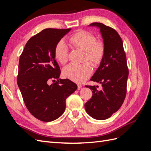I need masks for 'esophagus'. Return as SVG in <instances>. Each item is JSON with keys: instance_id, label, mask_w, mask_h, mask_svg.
I'll use <instances>...</instances> for the list:
<instances>
[{"instance_id": "34e87169", "label": "esophagus", "mask_w": 151, "mask_h": 151, "mask_svg": "<svg viewBox=\"0 0 151 151\" xmlns=\"http://www.w3.org/2000/svg\"><path fill=\"white\" fill-rule=\"evenodd\" d=\"M82 88V85L81 84H77V89L80 90Z\"/></svg>"}]
</instances>
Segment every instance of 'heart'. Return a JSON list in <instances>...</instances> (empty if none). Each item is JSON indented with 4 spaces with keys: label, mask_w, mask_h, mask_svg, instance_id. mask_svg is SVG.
<instances>
[{
    "label": "heart",
    "mask_w": 151,
    "mask_h": 151,
    "mask_svg": "<svg viewBox=\"0 0 151 151\" xmlns=\"http://www.w3.org/2000/svg\"><path fill=\"white\" fill-rule=\"evenodd\" d=\"M96 36L90 32L81 29L73 34L69 42L73 47L84 51L83 62L89 61L97 67L101 64L106 52L105 44L102 40H96ZM69 50L64 40H60L57 43L54 49V56L61 64L68 61ZM91 65L88 62L81 65L70 64L63 69L64 77L77 83H82L88 79L92 74Z\"/></svg>",
    "instance_id": "1"
}]
</instances>
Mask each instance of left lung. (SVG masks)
<instances>
[{
    "label": "left lung",
    "instance_id": "8db88e82",
    "mask_svg": "<svg viewBox=\"0 0 151 151\" xmlns=\"http://www.w3.org/2000/svg\"><path fill=\"white\" fill-rule=\"evenodd\" d=\"M89 26L99 28L106 52L101 63L91 79L101 84L103 89L99 91L95 86H86L93 94L84 106L89 115L103 120L116 112L124 101L129 69L122 40L116 31L100 22H93Z\"/></svg>",
    "mask_w": 151,
    "mask_h": 151
}]
</instances>
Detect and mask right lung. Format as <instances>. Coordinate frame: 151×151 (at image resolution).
Segmentation results:
<instances>
[{"label":"right lung","instance_id":"add662e5","mask_svg":"<svg viewBox=\"0 0 151 151\" xmlns=\"http://www.w3.org/2000/svg\"><path fill=\"white\" fill-rule=\"evenodd\" d=\"M70 31L42 30L28 41L20 56L17 85L27 109L39 120L48 122L60 117L66 99L77 88L70 80L58 79L61 71L54 56L57 43ZM50 80L54 83L50 85Z\"/></svg>","mask_w":151,"mask_h":151}]
</instances>
